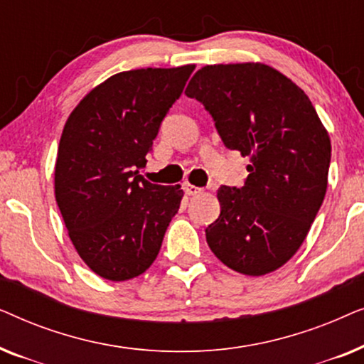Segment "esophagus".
Instances as JSON below:
<instances>
[{
  "label": "esophagus",
  "instance_id": "obj_1",
  "mask_svg": "<svg viewBox=\"0 0 364 364\" xmlns=\"http://www.w3.org/2000/svg\"><path fill=\"white\" fill-rule=\"evenodd\" d=\"M183 188H186V192L188 193V196H197V193L202 192L200 187H196V186H191V183H186L183 186Z\"/></svg>",
  "mask_w": 364,
  "mask_h": 364
}]
</instances>
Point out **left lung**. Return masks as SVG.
Wrapping results in <instances>:
<instances>
[{
    "label": "left lung",
    "mask_w": 364,
    "mask_h": 364,
    "mask_svg": "<svg viewBox=\"0 0 364 364\" xmlns=\"http://www.w3.org/2000/svg\"><path fill=\"white\" fill-rule=\"evenodd\" d=\"M210 114L223 146L250 157L243 187L218 188L205 228L228 268L260 277L290 260L326 193L331 144L305 92L267 64H213L186 89Z\"/></svg>",
    "instance_id": "1"
}]
</instances>
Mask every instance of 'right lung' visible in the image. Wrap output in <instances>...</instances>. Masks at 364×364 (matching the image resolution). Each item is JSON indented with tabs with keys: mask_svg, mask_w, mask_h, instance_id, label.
<instances>
[{
	"mask_svg": "<svg viewBox=\"0 0 364 364\" xmlns=\"http://www.w3.org/2000/svg\"><path fill=\"white\" fill-rule=\"evenodd\" d=\"M196 66L134 69L92 89L69 116L58 149L54 192L79 257L99 277L131 280L147 270L178 212L181 186L139 176L164 117Z\"/></svg>",
	"mask_w": 364,
	"mask_h": 364,
	"instance_id": "1",
	"label": "right lung"
}]
</instances>
